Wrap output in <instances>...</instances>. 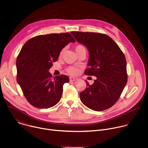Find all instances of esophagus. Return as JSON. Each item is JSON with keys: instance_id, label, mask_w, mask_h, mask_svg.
I'll return each instance as SVG.
<instances>
[{"instance_id": "obj_1", "label": "esophagus", "mask_w": 148, "mask_h": 148, "mask_svg": "<svg viewBox=\"0 0 148 148\" xmlns=\"http://www.w3.org/2000/svg\"><path fill=\"white\" fill-rule=\"evenodd\" d=\"M70 81H75L76 80H77V78H75V77H70Z\"/></svg>"}]
</instances>
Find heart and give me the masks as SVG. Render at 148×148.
I'll list each match as a JSON object with an SVG mask.
<instances>
[{"mask_svg":"<svg viewBox=\"0 0 148 148\" xmlns=\"http://www.w3.org/2000/svg\"><path fill=\"white\" fill-rule=\"evenodd\" d=\"M84 49H86L85 47H84V46H82V45H77V46H75V51H76V52H77V54H78L80 51H81V50H84ZM63 51H64V50H62L61 51V54H62ZM67 71L69 74H70L75 75V74H77V73H78V70H77L76 68L74 67H69L67 69Z\"/></svg>","mask_w":148,"mask_h":148,"instance_id":"1","label":"heart"}]
</instances>
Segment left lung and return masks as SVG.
<instances>
[{
    "label": "left lung",
    "mask_w": 148,
    "mask_h": 148,
    "mask_svg": "<svg viewBox=\"0 0 148 148\" xmlns=\"http://www.w3.org/2000/svg\"><path fill=\"white\" fill-rule=\"evenodd\" d=\"M78 43L89 51L88 67L84 74L96 77L92 85L80 92L82 103L90 109L102 111L111 108L120 97L127 82L124 54L108 36L92 32H71Z\"/></svg>",
    "instance_id": "8db88e82"
}]
</instances>
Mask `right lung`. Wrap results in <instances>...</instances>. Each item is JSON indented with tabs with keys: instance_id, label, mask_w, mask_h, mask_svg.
<instances>
[{
	"instance_id": "obj_1",
	"label": "right lung",
	"mask_w": 148,
	"mask_h": 148,
	"mask_svg": "<svg viewBox=\"0 0 148 148\" xmlns=\"http://www.w3.org/2000/svg\"><path fill=\"white\" fill-rule=\"evenodd\" d=\"M71 42L75 41L69 33L40 35L27 41L21 49L16 60L17 82L33 107L46 109L60 101L69 78L62 74L52 79L49 70Z\"/></svg>"
}]
</instances>
